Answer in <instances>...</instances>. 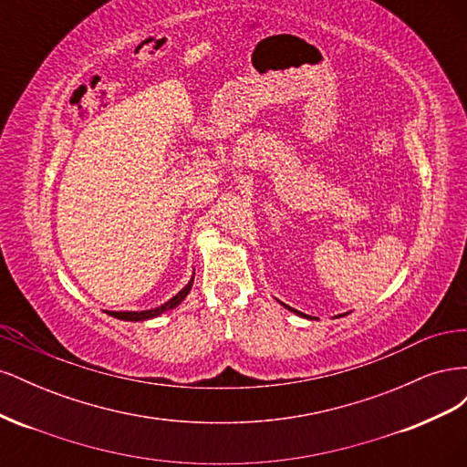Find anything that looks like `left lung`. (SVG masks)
Wrapping results in <instances>:
<instances>
[{
    "label": "left lung",
    "instance_id": "8db88e82",
    "mask_svg": "<svg viewBox=\"0 0 467 467\" xmlns=\"http://www.w3.org/2000/svg\"><path fill=\"white\" fill-rule=\"evenodd\" d=\"M288 309H292V307H288ZM292 312H296V309H292ZM296 314H300V312H296ZM300 316H304V314H300ZM304 317H307V316H304Z\"/></svg>",
    "mask_w": 467,
    "mask_h": 467
}]
</instances>
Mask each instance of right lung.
I'll use <instances>...</instances> for the list:
<instances>
[{
	"label": "right lung",
	"mask_w": 467,
	"mask_h": 467,
	"mask_svg": "<svg viewBox=\"0 0 467 467\" xmlns=\"http://www.w3.org/2000/svg\"><path fill=\"white\" fill-rule=\"evenodd\" d=\"M192 280L194 278H191V282L189 285L182 288L177 296H173L171 300L169 302H165L161 307H155V309H148V312H110V316L112 317H117V319H124V321H144V319H150V317H155V316H160V314H163V312H167V309H171V307H175V306H179L182 300H185V296L191 292V286H192Z\"/></svg>",
	"instance_id": "1"
}]
</instances>
